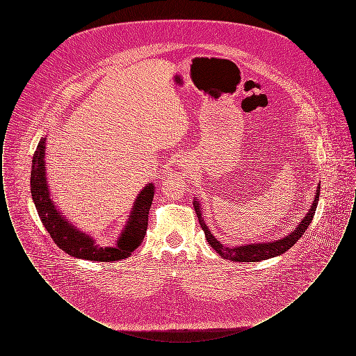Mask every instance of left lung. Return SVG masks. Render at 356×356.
Segmentation results:
<instances>
[{
  "label": "left lung",
  "instance_id": "left-lung-1",
  "mask_svg": "<svg viewBox=\"0 0 356 356\" xmlns=\"http://www.w3.org/2000/svg\"><path fill=\"white\" fill-rule=\"evenodd\" d=\"M319 195H321V186H318V189H316L315 200L311 205L307 216L300 221L298 228L287 236L283 237L280 240H276V241H272V243H259V244H248V245H240V247H225L224 244H221L220 241H218L215 236L209 232L207 224L202 219V211L199 207V202H193V207L196 209V213H197V218L200 221V225L203 228L207 241L218 254H220L221 257L232 260V261H260V260H266V259H270V257L277 256V254H284L302 237L315 215L316 205L319 202Z\"/></svg>",
  "mask_w": 356,
  "mask_h": 356
}]
</instances>
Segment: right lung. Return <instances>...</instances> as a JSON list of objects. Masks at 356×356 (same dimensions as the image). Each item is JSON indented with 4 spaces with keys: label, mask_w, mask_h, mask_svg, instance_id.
<instances>
[{
    "label": "right lung",
    "mask_w": 356,
    "mask_h": 356,
    "mask_svg": "<svg viewBox=\"0 0 356 356\" xmlns=\"http://www.w3.org/2000/svg\"><path fill=\"white\" fill-rule=\"evenodd\" d=\"M45 138H41L32 160L31 172V192L35 209L42 221L45 229L51 235L53 241L64 252L93 261H116L129 257L136 248L143 243L148 227V215L152 205L153 184H148L137 196L134 211L129 216L128 224L121 234L116 247L102 248L95 244L92 237L77 231L61 215L49 196V188L45 177Z\"/></svg>",
    "instance_id": "obj_1"
}]
</instances>
